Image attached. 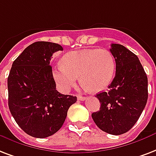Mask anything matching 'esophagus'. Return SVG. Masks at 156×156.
Listing matches in <instances>:
<instances>
[{
    "mask_svg": "<svg viewBox=\"0 0 156 156\" xmlns=\"http://www.w3.org/2000/svg\"><path fill=\"white\" fill-rule=\"evenodd\" d=\"M87 98L84 97H80V96H78V101H85Z\"/></svg>",
    "mask_w": 156,
    "mask_h": 156,
    "instance_id": "1",
    "label": "esophagus"
}]
</instances>
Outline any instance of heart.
Instances as JSON below:
<instances>
[{
    "instance_id": "heart-1",
    "label": "heart",
    "mask_w": 156,
    "mask_h": 156,
    "mask_svg": "<svg viewBox=\"0 0 156 156\" xmlns=\"http://www.w3.org/2000/svg\"><path fill=\"white\" fill-rule=\"evenodd\" d=\"M115 59L107 49H87L67 53L62 64L55 65L53 78L59 88L67 92L79 76L83 87L93 92L106 89L115 72Z\"/></svg>"
}]
</instances>
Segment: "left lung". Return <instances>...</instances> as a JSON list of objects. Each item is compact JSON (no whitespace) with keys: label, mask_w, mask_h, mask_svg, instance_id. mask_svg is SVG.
Masks as SVG:
<instances>
[{"label":"left lung","mask_w":156,"mask_h":156,"mask_svg":"<svg viewBox=\"0 0 156 156\" xmlns=\"http://www.w3.org/2000/svg\"><path fill=\"white\" fill-rule=\"evenodd\" d=\"M115 77L107 91L97 94L99 111L91 114L100 129L112 135L125 133L138 120L147 105L148 81L138 57L119 44H111Z\"/></svg>","instance_id":"8db88e82"}]
</instances>
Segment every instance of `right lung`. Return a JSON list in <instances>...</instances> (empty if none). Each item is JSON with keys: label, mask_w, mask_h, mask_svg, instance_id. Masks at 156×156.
<instances>
[{"label": "right lung", "mask_w": 156, "mask_h": 156, "mask_svg": "<svg viewBox=\"0 0 156 156\" xmlns=\"http://www.w3.org/2000/svg\"><path fill=\"white\" fill-rule=\"evenodd\" d=\"M63 51L59 44L37 41L13 62L8 77V105L17 124L26 133L45 138L65 123L77 97L57 91L50 65L52 55Z\"/></svg>", "instance_id": "obj_1"}]
</instances>
